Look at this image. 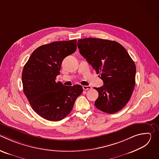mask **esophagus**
Wrapping results in <instances>:
<instances>
[{"instance_id":"esophagus-1","label":"esophagus","mask_w":159,"mask_h":159,"mask_svg":"<svg viewBox=\"0 0 159 159\" xmlns=\"http://www.w3.org/2000/svg\"><path fill=\"white\" fill-rule=\"evenodd\" d=\"M82 87H83V89L85 90H87L88 89H92V87L90 86V85H83Z\"/></svg>"}]
</instances>
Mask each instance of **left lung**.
I'll return each instance as SVG.
<instances>
[{
	"instance_id": "1",
	"label": "left lung",
	"mask_w": 159,
	"mask_h": 159,
	"mask_svg": "<svg viewBox=\"0 0 159 159\" xmlns=\"http://www.w3.org/2000/svg\"><path fill=\"white\" fill-rule=\"evenodd\" d=\"M77 47L104 82L94 87L99 93L96 107L108 114L120 111L135 85L136 66L126 50L116 41L93 38L79 39Z\"/></svg>"
}]
</instances>
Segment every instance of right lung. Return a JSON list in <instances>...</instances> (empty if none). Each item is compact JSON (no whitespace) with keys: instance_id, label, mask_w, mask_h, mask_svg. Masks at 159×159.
Masks as SVG:
<instances>
[{"instance_id":"add662e5","label":"right lung","mask_w":159,"mask_h":159,"mask_svg":"<svg viewBox=\"0 0 159 159\" xmlns=\"http://www.w3.org/2000/svg\"><path fill=\"white\" fill-rule=\"evenodd\" d=\"M76 48V39L42 45L33 52L24 66V93L32 109L47 120L58 121L65 118L83 92L80 85L66 86L55 81L63 60Z\"/></svg>"}]
</instances>
